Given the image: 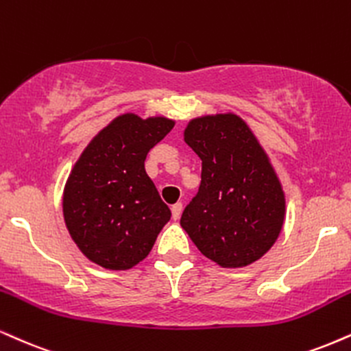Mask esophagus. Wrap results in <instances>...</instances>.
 Returning a JSON list of instances; mask_svg holds the SVG:
<instances>
[{
  "instance_id": "1",
  "label": "esophagus",
  "mask_w": 351,
  "mask_h": 351,
  "mask_svg": "<svg viewBox=\"0 0 351 351\" xmlns=\"http://www.w3.org/2000/svg\"><path fill=\"white\" fill-rule=\"evenodd\" d=\"M181 213H183V204H181V202H176V204L171 206V216L175 221H178Z\"/></svg>"
}]
</instances>
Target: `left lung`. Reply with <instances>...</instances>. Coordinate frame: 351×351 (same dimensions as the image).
<instances>
[{
  "label": "left lung",
  "mask_w": 351,
  "mask_h": 351,
  "mask_svg": "<svg viewBox=\"0 0 351 351\" xmlns=\"http://www.w3.org/2000/svg\"><path fill=\"white\" fill-rule=\"evenodd\" d=\"M184 142L202 162L199 191L181 227L222 268H242L280 237L286 216L281 181L247 122L234 112L189 121Z\"/></svg>",
  "instance_id": "1"
}]
</instances>
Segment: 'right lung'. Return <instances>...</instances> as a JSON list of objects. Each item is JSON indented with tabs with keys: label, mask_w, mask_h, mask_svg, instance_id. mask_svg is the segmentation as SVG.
Segmentation results:
<instances>
[{
	"label": "right lung",
	"mask_w": 351,
	"mask_h": 351,
	"mask_svg": "<svg viewBox=\"0 0 351 351\" xmlns=\"http://www.w3.org/2000/svg\"><path fill=\"white\" fill-rule=\"evenodd\" d=\"M175 121L125 112L95 135L63 189L70 237L93 263L129 269L149 255L171 213L145 171L150 149Z\"/></svg>",
	"instance_id": "1"
}]
</instances>
